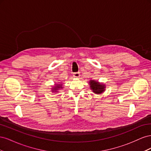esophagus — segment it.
<instances>
[{"instance_id":"34e87169","label":"esophagus","mask_w":151,"mask_h":151,"mask_svg":"<svg viewBox=\"0 0 151 151\" xmlns=\"http://www.w3.org/2000/svg\"><path fill=\"white\" fill-rule=\"evenodd\" d=\"M73 76H74L75 78H78V77H80L79 72H74V74H73Z\"/></svg>"}]
</instances>
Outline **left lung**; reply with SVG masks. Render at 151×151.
Here are the masks:
<instances>
[{
    "mask_svg": "<svg viewBox=\"0 0 151 151\" xmlns=\"http://www.w3.org/2000/svg\"><path fill=\"white\" fill-rule=\"evenodd\" d=\"M89 85H90V88L93 91V93L95 94H101L103 93L105 91V85L103 84H100L98 83L97 81H94V80H91L89 81Z\"/></svg>",
    "mask_w": 151,
    "mask_h": 151,
    "instance_id": "8db88e82",
    "label": "left lung"
}]
</instances>
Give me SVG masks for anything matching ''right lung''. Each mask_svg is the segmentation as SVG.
Segmentation results:
<instances>
[{
    "instance_id": "obj_1",
    "label": "right lung",
    "mask_w": 151,
    "mask_h": 151,
    "mask_svg": "<svg viewBox=\"0 0 151 151\" xmlns=\"http://www.w3.org/2000/svg\"><path fill=\"white\" fill-rule=\"evenodd\" d=\"M62 84H55V86L54 88H53L52 89V92H54V93H57V91L60 89H62Z\"/></svg>"
}]
</instances>
